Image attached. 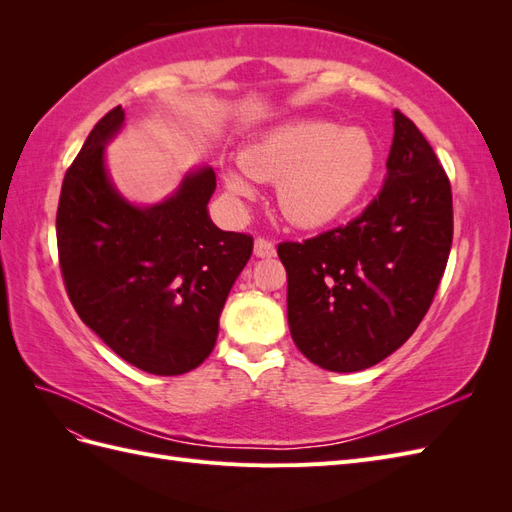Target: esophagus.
<instances>
[{
  "instance_id": "obj_1",
  "label": "esophagus",
  "mask_w": 512,
  "mask_h": 512,
  "mask_svg": "<svg viewBox=\"0 0 512 512\" xmlns=\"http://www.w3.org/2000/svg\"><path fill=\"white\" fill-rule=\"evenodd\" d=\"M254 254L258 258H271V256H275V245L269 239H260L258 237L254 241Z\"/></svg>"
}]
</instances>
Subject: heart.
Segmentation results:
<instances>
[{
  "instance_id": "b5f03b06",
  "label": "heart",
  "mask_w": 512,
  "mask_h": 512,
  "mask_svg": "<svg viewBox=\"0 0 512 512\" xmlns=\"http://www.w3.org/2000/svg\"><path fill=\"white\" fill-rule=\"evenodd\" d=\"M376 166L378 149L365 130L316 119L284 123L241 153L248 177L277 181V205L301 228L342 218L369 188ZM224 181L235 198L254 194L239 170H226Z\"/></svg>"
}]
</instances>
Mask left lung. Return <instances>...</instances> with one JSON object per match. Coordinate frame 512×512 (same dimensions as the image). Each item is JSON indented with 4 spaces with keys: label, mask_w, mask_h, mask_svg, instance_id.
I'll use <instances>...</instances> for the list:
<instances>
[{
    "label": "left lung",
    "mask_w": 512,
    "mask_h": 512,
    "mask_svg": "<svg viewBox=\"0 0 512 512\" xmlns=\"http://www.w3.org/2000/svg\"><path fill=\"white\" fill-rule=\"evenodd\" d=\"M393 117L384 185L359 218L277 245L290 335L329 371H361L404 346L451 254V183L421 130L404 113Z\"/></svg>",
    "instance_id": "8db88e82"
}]
</instances>
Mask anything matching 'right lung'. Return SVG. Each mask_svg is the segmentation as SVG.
Listing matches in <instances>:
<instances>
[{
  "label": "right lung",
  "mask_w": 512,
  "mask_h": 512,
  "mask_svg": "<svg viewBox=\"0 0 512 512\" xmlns=\"http://www.w3.org/2000/svg\"><path fill=\"white\" fill-rule=\"evenodd\" d=\"M123 119L121 106L108 111L64 177L59 267L76 314L108 348L147 374L179 376L211 354L254 239L211 222V166L185 175L158 205L123 198L104 164Z\"/></svg>",
  "instance_id": "obj_1"
}]
</instances>
